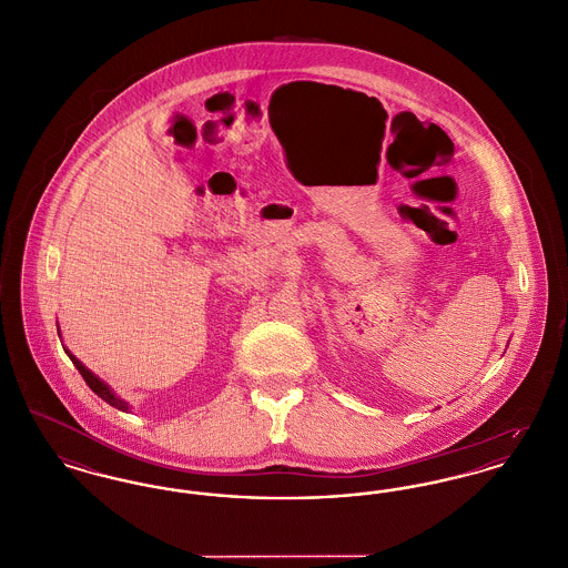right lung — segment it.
<instances>
[{"mask_svg":"<svg viewBox=\"0 0 568 568\" xmlns=\"http://www.w3.org/2000/svg\"><path fill=\"white\" fill-rule=\"evenodd\" d=\"M64 352L68 354V358L72 361V365L79 368V373L83 375V379H85V384L101 397L102 400H106L109 405H113L115 409H122V412H131L133 407H131V403L129 400L122 399V397H118V393H113V388L106 384V382H102L101 377L97 375V373H92L90 368L85 367L77 356H72L70 352H68L67 347H64Z\"/></svg>","mask_w":568,"mask_h":568,"instance_id":"obj_1","label":"right lung"}]
</instances>
